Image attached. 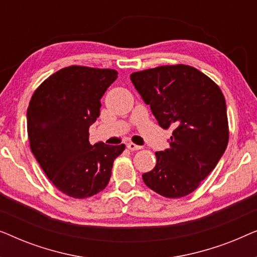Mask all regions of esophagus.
Masks as SVG:
<instances>
[{
	"instance_id": "esophagus-1",
	"label": "esophagus",
	"mask_w": 257,
	"mask_h": 257,
	"mask_svg": "<svg viewBox=\"0 0 257 257\" xmlns=\"http://www.w3.org/2000/svg\"><path fill=\"white\" fill-rule=\"evenodd\" d=\"M126 146H127V149H128L130 151H138V150H142V146L136 145V144H133V143H128Z\"/></svg>"
}]
</instances>
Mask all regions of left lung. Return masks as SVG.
I'll use <instances>...</instances> for the list:
<instances>
[{"instance_id": "obj_1", "label": "left lung", "mask_w": 257, "mask_h": 257, "mask_svg": "<svg viewBox=\"0 0 257 257\" xmlns=\"http://www.w3.org/2000/svg\"><path fill=\"white\" fill-rule=\"evenodd\" d=\"M130 78L158 124L173 127L170 149L156 152V167L143 174L144 182L165 198L191 194L226 151L229 127L222 91L185 64L143 70Z\"/></svg>"}]
</instances>
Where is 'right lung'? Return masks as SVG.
I'll list each match as a JSON object with an SVG mask.
<instances>
[{"label":"right lung","instance_id":"obj_1","mask_svg":"<svg viewBox=\"0 0 257 257\" xmlns=\"http://www.w3.org/2000/svg\"><path fill=\"white\" fill-rule=\"evenodd\" d=\"M118 72L71 65L44 80L27 112L30 149L54 186L75 199L106 187L113 161L125 145L89 142V127L100 113V98Z\"/></svg>","mask_w":257,"mask_h":257}]
</instances>
